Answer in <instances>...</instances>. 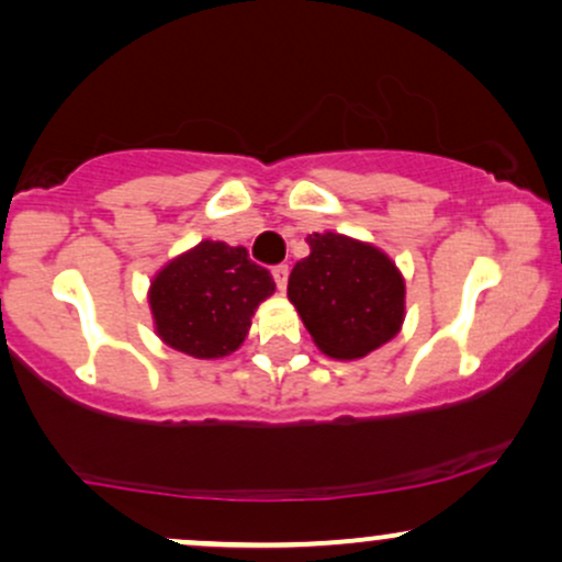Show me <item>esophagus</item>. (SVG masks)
<instances>
[{
  "mask_svg": "<svg viewBox=\"0 0 562 562\" xmlns=\"http://www.w3.org/2000/svg\"><path fill=\"white\" fill-rule=\"evenodd\" d=\"M272 274H274L277 288L285 290V285H288V274H290V267H288V263H277V267L272 269Z\"/></svg>",
  "mask_w": 562,
  "mask_h": 562,
  "instance_id": "obj_1",
  "label": "esophagus"
}]
</instances>
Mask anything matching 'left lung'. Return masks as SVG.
Wrapping results in <instances>:
<instances>
[{
    "label": "left lung",
    "mask_w": 562,
    "mask_h": 562,
    "mask_svg": "<svg viewBox=\"0 0 562 562\" xmlns=\"http://www.w3.org/2000/svg\"><path fill=\"white\" fill-rule=\"evenodd\" d=\"M308 248L288 299L314 344L333 359H359L391 340L404 319V280L389 256L335 232L308 235Z\"/></svg>",
    "instance_id": "1"
}]
</instances>
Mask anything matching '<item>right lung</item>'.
Segmentation results:
<instances>
[{"mask_svg": "<svg viewBox=\"0 0 562 562\" xmlns=\"http://www.w3.org/2000/svg\"><path fill=\"white\" fill-rule=\"evenodd\" d=\"M272 293V274L250 261L248 250L203 240L153 280L150 308L171 348L218 359L243 344L250 317Z\"/></svg>", "mask_w": 562, "mask_h": 562, "instance_id": "1", "label": "right lung"}]
</instances>
